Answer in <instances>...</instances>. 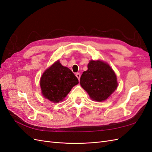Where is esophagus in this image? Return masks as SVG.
I'll use <instances>...</instances> for the list:
<instances>
[{"label": "esophagus", "mask_w": 152, "mask_h": 152, "mask_svg": "<svg viewBox=\"0 0 152 152\" xmlns=\"http://www.w3.org/2000/svg\"><path fill=\"white\" fill-rule=\"evenodd\" d=\"M75 75L77 77V79H79V80H80V73H77Z\"/></svg>", "instance_id": "1"}]
</instances>
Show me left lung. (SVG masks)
Returning a JSON list of instances; mask_svg holds the SVG:
<instances>
[{"label": "left lung", "instance_id": "1", "mask_svg": "<svg viewBox=\"0 0 152 152\" xmlns=\"http://www.w3.org/2000/svg\"><path fill=\"white\" fill-rule=\"evenodd\" d=\"M87 68L80 77V86L92 99L103 102L117 89L115 73L108 64L100 60L90 61Z\"/></svg>", "mask_w": 152, "mask_h": 152}]
</instances>
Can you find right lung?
I'll use <instances>...</instances> for the list:
<instances>
[{
	"label": "right lung",
	"mask_w": 152,
	"mask_h": 152,
	"mask_svg": "<svg viewBox=\"0 0 152 152\" xmlns=\"http://www.w3.org/2000/svg\"><path fill=\"white\" fill-rule=\"evenodd\" d=\"M78 84L79 80L74 73L63 66L59 60L44 72L40 80L44 97L53 103L63 101L72 87Z\"/></svg>",
	"instance_id": "1"
}]
</instances>
